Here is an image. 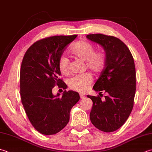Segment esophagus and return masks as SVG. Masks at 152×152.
I'll return each mask as SVG.
<instances>
[{
    "label": "esophagus",
    "instance_id": "34e87169",
    "mask_svg": "<svg viewBox=\"0 0 152 152\" xmlns=\"http://www.w3.org/2000/svg\"><path fill=\"white\" fill-rule=\"evenodd\" d=\"M80 98L83 99V98H84L86 97V95L84 94H80Z\"/></svg>",
    "mask_w": 152,
    "mask_h": 152
}]
</instances>
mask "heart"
Wrapping results in <instances>:
<instances>
[{
  "label": "heart",
  "mask_w": 152,
  "mask_h": 152,
  "mask_svg": "<svg viewBox=\"0 0 152 152\" xmlns=\"http://www.w3.org/2000/svg\"><path fill=\"white\" fill-rule=\"evenodd\" d=\"M70 53L75 57L86 62L88 69L94 72H99L105 63V56L102 51H95L93 45L86 41H80L70 48ZM58 67L61 73L66 74L68 71V59L64 56L59 58ZM92 82V76L86 73L74 76L68 80L69 87L75 91L84 92L87 90Z\"/></svg>",
  "instance_id": "b5f03b06"
}]
</instances>
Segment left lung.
I'll use <instances>...</instances> for the list:
<instances>
[{"mask_svg":"<svg viewBox=\"0 0 152 152\" xmlns=\"http://www.w3.org/2000/svg\"><path fill=\"white\" fill-rule=\"evenodd\" d=\"M86 37L102 46L105 53V67L93 87L100 96H87L93 102L90 120L97 129L111 132L123 125L133 108L134 61L129 48L119 39L100 34ZM102 92L107 94L103 100L100 98Z\"/></svg>","mask_w":152,"mask_h":152,"instance_id":"left-lung-1","label":"left lung"}]
</instances>
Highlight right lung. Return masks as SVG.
<instances>
[{
	"mask_svg": "<svg viewBox=\"0 0 152 152\" xmlns=\"http://www.w3.org/2000/svg\"><path fill=\"white\" fill-rule=\"evenodd\" d=\"M76 35L53 36L34 43L27 50L20 69V96L31 124L45 135L55 134L66 126L70 112L80 95L72 90L53 94L55 84L63 89L66 84L58 78V61L64 49Z\"/></svg>",
	"mask_w": 152,
	"mask_h": 152,
	"instance_id": "right-lung-1",
	"label": "right lung"
}]
</instances>
